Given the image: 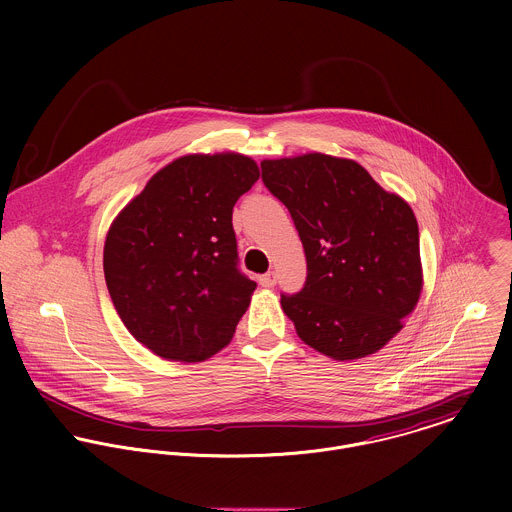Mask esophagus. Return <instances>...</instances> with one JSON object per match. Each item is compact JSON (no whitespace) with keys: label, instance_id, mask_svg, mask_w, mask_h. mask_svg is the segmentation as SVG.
<instances>
[{"label":"esophagus","instance_id":"esophagus-1","mask_svg":"<svg viewBox=\"0 0 512 512\" xmlns=\"http://www.w3.org/2000/svg\"><path fill=\"white\" fill-rule=\"evenodd\" d=\"M258 282H260L262 288H274V286H276V274H274V272H268V274L260 276Z\"/></svg>","mask_w":512,"mask_h":512}]
</instances>
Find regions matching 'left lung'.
<instances>
[{
	"mask_svg": "<svg viewBox=\"0 0 512 512\" xmlns=\"http://www.w3.org/2000/svg\"><path fill=\"white\" fill-rule=\"evenodd\" d=\"M260 165L305 250L303 290L280 299L299 339L333 361L374 355L424 286L414 211L353 159L313 151Z\"/></svg>",
	"mask_w": 512,
	"mask_h": 512,
	"instance_id": "8db88e82",
	"label": "left lung"
}]
</instances>
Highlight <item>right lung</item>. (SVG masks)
I'll list each match as a JSON object with an SVG mask.
<instances>
[{
  "label": "right lung",
  "instance_id": "1",
  "mask_svg": "<svg viewBox=\"0 0 512 512\" xmlns=\"http://www.w3.org/2000/svg\"><path fill=\"white\" fill-rule=\"evenodd\" d=\"M258 177L248 155L189 153L112 220L106 286L126 329L153 355L201 363L230 343L256 290L236 268L232 209Z\"/></svg>",
  "mask_w": 512,
  "mask_h": 512
}]
</instances>
